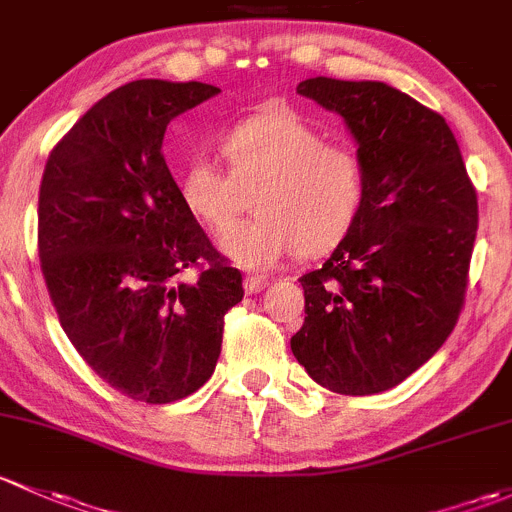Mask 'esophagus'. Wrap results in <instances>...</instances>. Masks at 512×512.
Instances as JSON below:
<instances>
[{
	"label": "esophagus",
	"instance_id": "esophagus-1",
	"mask_svg": "<svg viewBox=\"0 0 512 512\" xmlns=\"http://www.w3.org/2000/svg\"><path fill=\"white\" fill-rule=\"evenodd\" d=\"M266 286H268L266 276H246L244 278V291L246 293H261Z\"/></svg>",
	"mask_w": 512,
	"mask_h": 512
}]
</instances>
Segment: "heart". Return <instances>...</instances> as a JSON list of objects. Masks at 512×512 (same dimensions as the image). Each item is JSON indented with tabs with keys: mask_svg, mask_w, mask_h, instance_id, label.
<instances>
[{
	"mask_svg": "<svg viewBox=\"0 0 512 512\" xmlns=\"http://www.w3.org/2000/svg\"><path fill=\"white\" fill-rule=\"evenodd\" d=\"M221 152L229 172L197 157L179 177L184 209L214 234L238 218L253 191L259 217L219 241L229 261L273 268L295 249L323 254L345 239L365 199V167L352 147L325 142L318 128L283 105H271L229 130Z\"/></svg>",
	"mask_w": 512,
	"mask_h": 512,
	"instance_id": "b5f03b06",
	"label": "heart"
}]
</instances>
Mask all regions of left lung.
<instances>
[{"instance_id": "obj_1", "label": "left lung", "mask_w": 512, "mask_h": 512, "mask_svg": "<svg viewBox=\"0 0 512 512\" xmlns=\"http://www.w3.org/2000/svg\"><path fill=\"white\" fill-rule=\"evenodd\" d=\"M298 93L342 115L365 167L355 224L323 268L300 278L295 360L337 394L397 387L456 328L478 199L439 113L379 81L308 78Z\"/></svg>"}]
</instances>
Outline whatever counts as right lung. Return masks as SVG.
<instances>
[{
    "label": "right lung",
    "instance_id": "add662e5",
    "mask_svg": "<svg viewBox=\"0 0 512 512\" xmlns=\"http://www.w3.org/2000/svg\"><path fill=\"white\" fill-rule=\"evenodd\" d=\"M157 78L100 98L51 150L39 189V258L59 323L125 397L170 404L217 367L226 310L244 298L184 209L162 140L172 118L217 96ZM199 267L194 282L178 278Z\"/></svg>",
    "mask_w": 512,
    "mask_h": 512
}]
</instances>
